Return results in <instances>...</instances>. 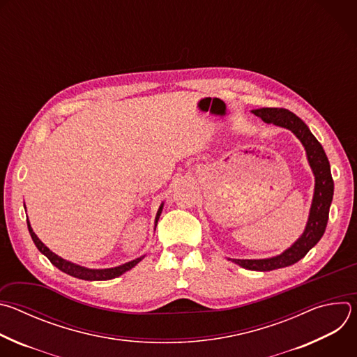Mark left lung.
<instances>
[{
    "label": "left lung",
    "mask_w": 357,
    "mask_h": 357,
    "mask_svg": "<svg viewBox=\"0 0 357 357\" xmlns=\"http://www.w3.org/2000/svg\"><path fill=\"white\" fill-rule=\"evenodd\" d=\"M254 116L260 117L267 124H274L277 127H282L294 132V135L301 141V144L307 152L308 164L315 176V189L314 197L310 209V216L303 233L296 238V241L284 250L278 256L270 259H259V260H238L229 259L234 264L251 271H271L277 268H284L295 264L301 259L307 256V252L321 240L325 233L328 219H329V208L333 199V179L331 174V165L328 157L319 141L311 132L308 126L305 124L299 117L291 113L287 109H273L263 107L251 110Z\"/></svg>",
    "instance_id": "1"
}]
</instances>
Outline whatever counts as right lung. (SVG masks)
<instances>
[{
  "label": "right lung",
  "mask_w": 357,
  "mask_h": 357,
  "mask_svg": "<svg viewBox=\"0 0 357 357\" xmlns=\"http://www.w3.org/2000/svg\"><path fill=\"white\" fill-rule=\"evenodd\" d=\"M162 209H164V202L161 203V206H160V209H158V212H157V216H155V227H157V223H158L160 216H161V213H162ZM26 223H28L29 234H31V237H32V240H33L36 248L43 254V256H46V257L49 259V261L52 263L55 267H58L61 271H63V273H66V274H69V275H72V277H75V278H79V280H84V281H107V280H113V278H116V277H120V275L124 274L126 271L131 270L132 267H135V266L145 257V256H141V257H138V259H135V260H132V261H128V263H126V264H121V266L113 267V268H101V270L98 268V270H96V268L82 267V266H79V264H75V263H72V261H68V260L59 257L58 254H55L54 251H50V250L38 238V236L33 233L29 220H26ZM154 230H155V229H154Z\"/></svg>",
  "instance_id": "add662e5"
}]
</instances>
